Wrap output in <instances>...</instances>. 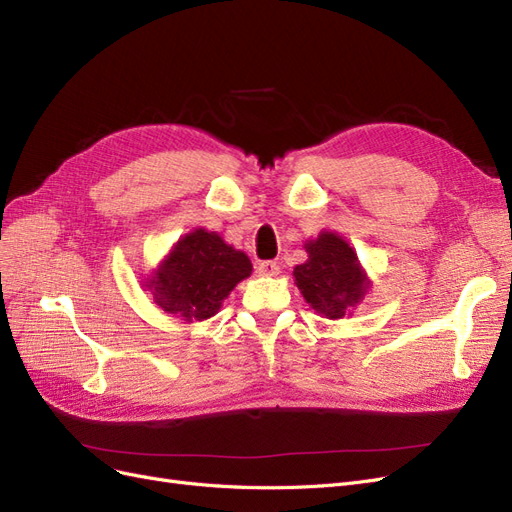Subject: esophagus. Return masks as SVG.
<instances>
[{
	"label": "esophagus",
	"mask_w": 512,
	"mask_h": 512,
	"mask_svg": "<svg viewBox=\"0 0 512 512\" xmlns=\"http://www.w3.org/2000/svg\"><path fill=\"white\" fill-rule=\"evenodd\" d=\"M257 272L263 274V276H276L280 272V266H278V261H274V259L259 261L257 263Z\"/></svg>",
	"instance_id": "obj_1"
}]
</instances>
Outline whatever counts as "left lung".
<instances>
[{
    "label": "left lung",
    "mask_w": 512,
    "mask_h": 512,
    "mask_svg": "<svg viewBox=\"0 0 512 512\" xmlns=\"http://www.w3.org/2000/svg\"><path fill=\"white\" fill-rule=\"evenodd\" d=\"M306 251L308 261L293 270L304 300L327 319L344 317L368 289L355 251L332 232L308 242Z\"/></svg>",
    "instance_id": "8db88e82"
}]
</instances>
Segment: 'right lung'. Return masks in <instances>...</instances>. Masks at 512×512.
<instances>
[{
    "mask_svg": "<svg viewBox=\"0 0 512 512\" xmlns=\"http://www.w3.org/2000/svg\"><path fill=\"white\" fill-rule=\"evenodd\" d=\"M251 270L244 253L225 244L214 232L195 229L176 242L151 287L157 304L170 315L202 321L217 315L229 291Z\"/></svg>",
    "mask_w": 512,
    "mask_h": 512,
    "instance_id": "1",
    "label": "right lung"
}]
</instances>
